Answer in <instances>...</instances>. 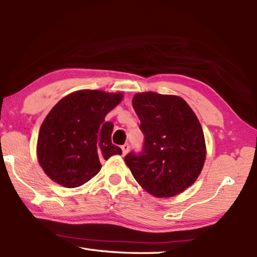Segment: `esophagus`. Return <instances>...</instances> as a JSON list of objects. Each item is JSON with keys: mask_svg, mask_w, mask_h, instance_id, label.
Here are the masks:
<instances>
[{"mask_svg": "<svg viewBox=\"0 0 257 257\" xmlns=\"http://www.w3.org/2000/svg\"><path fill=\"white\" fill-rule=\"evenodd\" d=\"M121 150H122V154L125 155L129 152V145L128 144L122 145V146H121Z\"/></svg>", "mask_w": 257, "mask_h": 257, "instance_id": "esophagus-1", "label": "esophagus"}]
</instances>
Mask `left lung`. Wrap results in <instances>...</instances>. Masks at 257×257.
<instances>
[{
    "mask_svg": "<svg viewBox=\"0 0 257 257\" xmlns=\"http://www.w3.org/2000/svg\"><path fill=\"white\" fill-rule=\"evenodd\" d=\"M134 110L145 136L141 154L124 162L143 189L159 198L177 196L203 170L206 145L201 122L184 98L155 92L137 93Z\"/></svg>",
    "mask_w": 257,
    "mask_h": 257,
    "instance_id": "obj_1",
    "label": "left lung"
}]
</instances>
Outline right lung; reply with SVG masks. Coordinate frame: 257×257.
Wrapping results in <instances>:
<instances>
[{
    "mask_svg": "<svg viewBox=\"0 0 257 257\" xmlns=\"http://www.w3.org/2000/svg\"><path fill=\"white\" fill-rule=\"evenodd\" d=\"M122 93L81 89L61 98L43 121L36 153L45 175L67 188H76L99 172V160L121 155L112 144L106 114L122 101Z\"/></svg>",
    "mask_w": 257,
    "mask_h": 257,
    "instance_id": "1",
    "label": "right lung"
}]
</instances>
